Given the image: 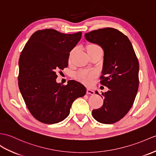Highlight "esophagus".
I'll list each match as a JSON object with an SVG mask.
<instances>
[{
	"label": "esophagus",
	"instance_id": "obj_1",
	"mask_svg": "<svg viewBox=\"0 0 156 156\" xmlns=\"http://www.w3.org/2000/svg\"><path fill=\"white\" fill-rule=\"evenodd\" d=\"M86 93L88 94H91V95H94L95 94V92H94V90L90 89V88H87Z\"/></svg>",
	"mask_w": 156,
	"mask_h": 156
}]
</instances>
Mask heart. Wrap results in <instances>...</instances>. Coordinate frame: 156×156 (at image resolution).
<instances>
[{
  "label": "heart",
  "instance_id": "1",
  "mask_svg": "<svg viewBox=\"0 0 156 156\" xmlns=\"http://www.w3.org/2000/svg\"><path fill=\"white\" fill-rule=\"evenodd\" d=\"M90 47H98L96 45L92 44V45H90L88 48H90ZM95 74L94 72H88L86 70H80L78 72H77L76 74V78L78 80L81 81L82 82L86 84H90L92 82L93 78L94 77Z\"/></svg>",
  "mask_w": 156,
  "mask_h": 156
}]
</instances>
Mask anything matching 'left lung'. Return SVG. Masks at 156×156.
Wrapping results in <instances>:
<instances>
[{
	"label": "left lung",
	"instance_id": "1",
	"mask_svg": "<svg viewBox=\"0 0 156 156\" xmlns=\"http://www.w3.org/2000/svg\"><path fill=\"white\" fill-rule=\"evenodd\" d=\"M84 37L103 50L101 84L109 89L102 92L104 104L92 110V116L100 123L113 124L127 114L135 100L139 86L138 60L129 38L117 29H98Z\"/></svg>",
	"mask_w": 156,
	"mask_h": 156
}]
</instances>
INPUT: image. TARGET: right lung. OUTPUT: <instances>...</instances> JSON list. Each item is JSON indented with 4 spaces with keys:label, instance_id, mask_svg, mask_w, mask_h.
<instances>
[{
    "label": "right lung",
    "instance_id": "right-lung-1",
    "mask_svg": "<svg viewBox=\"0 0 156 156\" xmlns=\"http://www.w3.org/2000/svg\"><path fill=\"white\" fill-rule=\"evenodd\" d=\"M82 37V32L64 34L54 29L38 30L24 46L19 61V87L28 109L44 124L64 120L74 101L86 93L77 81L66 86L56 82L58 70L68 66L70 52Z\"/></svg>",
    "mask_w": 156,
    "mask_h": 156
}]
</instances>
